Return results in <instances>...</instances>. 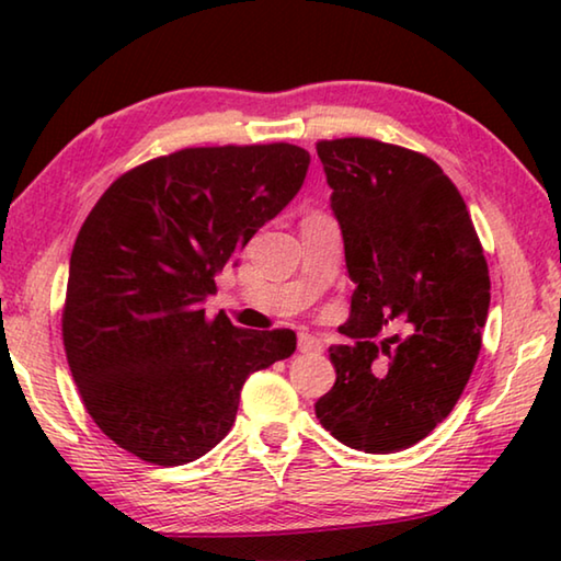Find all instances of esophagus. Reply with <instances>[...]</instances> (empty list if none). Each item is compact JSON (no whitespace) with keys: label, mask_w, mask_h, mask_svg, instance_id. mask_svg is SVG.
<instances>
[{"label":"esophagus","mask_w":561,"mask_h":561,"mask_svg":"<svg viewBox=\"0 0 561 561\" xmlns=\"http://www.w3.org/2000/svg\"><path fill=\"white\" fill-rule=\"evenodd\" d=\"M297 344H299V351H301V354H321V351H324V344H321V341H319L317 336L304 334V331L299 334Z\"/></svg>","instance_id":"1"}]
</instances>
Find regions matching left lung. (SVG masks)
<instances>
[{
    "label": "left lung",
    "mask_w": 561,
    "mask_h": 561,
    "mask_svg": "<svg viewBox=\"0 0 561 561\" xmlns=\"http://www.w3.org/2000/svg\"><path fill=\"white\" fill-rule=\"evenodd\" d=\"M317 153L356 284L341 327L354 344L329 348L336 383L317 417L348 448H411L450 415L478 360L485 252L458 187L428 156L374 138L319 140ZM388 325L409 336L378 347Z\"/></svg>",
    "instance_id": "left-lung-1"
}]
</instances>
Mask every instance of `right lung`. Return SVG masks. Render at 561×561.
I'll list each match as a JSON object with an SVG mask.
<instances>
[{"instance_id": "obj_1", "label": "right lung", "mask_w": 561, "mask_h": 561, "mask_svg": "<svg viewBox=\"0 0 561 561\" xmlns=\"http://www.w3.org/2000/svg\"><path fill=\"white\" fill-rule=\"evenodd\" d=\"M299 146L183 148L113 180L76 237L61 314L66 358L93 423L173 468L230 433L254 371L289 358L291 329L205 314L215 277L307 178Z\"/></svg>"}]
</instances>
